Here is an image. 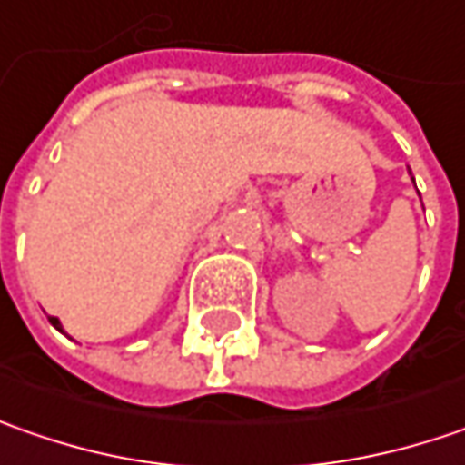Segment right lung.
Masks as SVG:
<instances>
[{
  "mask_svg": "<svg viewBox=\"0 0 465 465\" xmlns=\"http://www.w3.org/2000/svg\"><path fill=\"white\" fill-rule=\"evenodd\" d=\"M49 322L56 328V331H62V325H59V320H56V317H49Z\"/></svg>",
  "mask_w": 465,
  "mask_h": 465,
  "instance_id": "add662e5",
  "label": "right lung"
}]
</instances>
